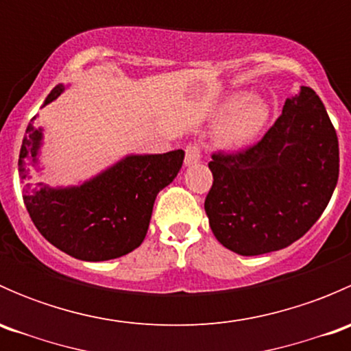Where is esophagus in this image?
Here are the masks:
<instances>
[{"label":"esophagus","mask_w":351,"mask_h":351,"mask_svg":"<svg viewBox=\"0 0 351 351\" xmlns=\"http://www.w3.org/2000/svg\"><path fill=\"white\" fill-rule=\"evenodd\" d=\"M200 158H202L200 147H198L197 144H189L185 149V165L186 166L197 165V162L200 161Z\"/></svg>","instance_id":"1"}]
</instances>
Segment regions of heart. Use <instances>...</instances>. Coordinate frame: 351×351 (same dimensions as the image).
Masks as SVG:
<instances>
[{
  "label": "heart",
  "mask_w": 351,
  "mask_h": 351,
  "mask_svg": "<svg viewBox=\"0 0 351 351\" xmlns=\"http://www.w3.org/2000/svg\"><path fill=\"white\" fill-rule=\"evenodd\" d=\"M268 115L270 108L263 98L234 95L217 113V119H222L217 141L226 147H241L261 132Z\"/></svg>",
  "instance_id": "1"
}]
</instances>
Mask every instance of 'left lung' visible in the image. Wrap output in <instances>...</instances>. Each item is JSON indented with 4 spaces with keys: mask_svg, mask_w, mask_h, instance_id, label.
I'll return each instance as SVG.
<instances>
[{
    "mask_svg": "<svg viewBox=\"0 0 351 351\" xmlns=\"http://www.w3.org/2000/svg\"><path fill=\"white\" fill-rule=\"evenodd\" d=\"M208 168L212 232L228 250L256 256L290 246L321 217L338 183V137L316 91L302 86L260 143L212 154Z\"/></svg>",
    "mask_w": 351,
    "mask_h": 351,
    "instance_id": "obj_1",
    "label": "left lung"
}]
</instances>
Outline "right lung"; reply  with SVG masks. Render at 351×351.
Returning <instances> with one entry per match:
<instances>
[{
    "label": "right lung",
    "mask_w": 351,
    "mask_h": 351,
    "mask_svg": "<svg viewBox=\"0 0 351 351\" xmlns=\"http://www.w3.org/2000/svg\"><path fill=\"white\" fill-rule=\"evenodd\" d=\"M64 91L58 84L44 105ZM35 119V117H34ZM30 120L20 149L22 182L38 165L42 129ZM182 149L165 154H130L77 186L51 189L27 183L23 202L32 222L49 243L83 261H105L130 253L146 238L156 195L175 180Z\"/></svg>",
    "instance_id": "add662e5"
}]
</instances>
